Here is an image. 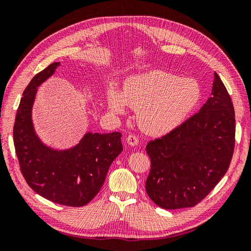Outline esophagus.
Instances as JSON below:
<instances>
[{
	"mask_svg": "<svg viewBox=\"0 0 251 251\" xmlns=\"http://www.w3.org/2000/svg\"><path fill=\"white\" fill-rule=\"evenodd\" d=\"M126 142L130 144V146L134 147V146H137V144L139 143V140H138V137L137 136H135L133 134H130L126 137Z\"/></svg>",
	"mask_w": 251,
	"mask_h": 251,
	"instance_id": "esophagus-1",
	"label": "esophagus"
}]
</instances>
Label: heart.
<instances>
[{
	"label": "heart",
	"mask_w": 251,
	"mask_h": 251,
	"mask_svg": "<svg viewBox=\"0 0 251 251\" xmlns=\"http://www.w3.org/2000/svg\"><path fill=\"white\" fill-rule=\"evenodd\" d=\"M202 98L200 83L193 78L163 70H153L126 79L123 92L109 87L107 103L111 112L125 114L127 105L137 111L144 132L162 136L180 126L197 109Z\"/></svg>",
	"instance_id": "obj_1"
}]
</instances>
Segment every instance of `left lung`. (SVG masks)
Listing matches in <instances>:
<instances>
[{"mask_svg":"<svg viewBox=\"0 0 251 251\" xmlns=\"http://www.w3.org/2000/svg\"><path fill=\"white\" fill-rule=\"evenodd\" d=\"M235 119L231 98L215 73L211 97L198 113L161 138L151 140L150 199L164 209L193 207L219 183L234 150Z\"/></svg>","mask_w":251,"mask_h":251,"instance_id":"obj_1","label":"left lung"}]
</instances>
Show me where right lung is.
<instances>
[{"label": "right lung", "mask_w": 251, "mask_h": 251, "mask_svg": "<svg viewBox=\"0 0 251 251\" xmlns=\"http://www.w3.org/2000/svg\"><path fill=\"white\" fill-rule=\"evenodd\" d=\"M49 65L29 82L18 108L13 143L21 172L33 191L51 202L80 207L100 191L111 163L121 151V134L87 133L74 148L57 151L37 137L31 111L37 87L55 72Z\"/></svg>", "instance_id": "add662e5"}]
</instances>
